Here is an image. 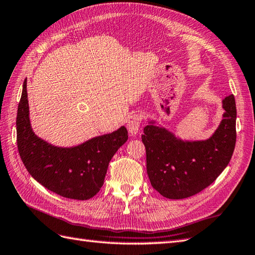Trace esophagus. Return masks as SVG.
Instances as JSON below:
<instances>
[{"label": "esophagus", "instance_id": "obj_1", "mask_svg": "<svg viewBox=\"0 0 255 255\" xmlns=\"http://www.w3.org/2000/svg\"><path fill=\"white\" fill-rule=\"evenodd\" d=\"M141 122H142V116L141 114H138V113L132 114V115L128 118L126 126L129 133H130L131 136H134V134L138 133Z\"/></svg>", "mask_w": 255, "mask_h": 255}]
</instances>
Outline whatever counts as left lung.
I'll return each instance as SVG.
<instances>
[{
  "mask_svg": "<svg viewBox=\"0 0 255 255\" xmlns=\"http://www.w3.org/2000/svg\"><path fill=\"white\" fill-rule=\"evenodd\" d=\"M224 119L209 139L183 141L153 123L141 136L147 154V173L151 185L170 199L191 197L215 182L234 153L237 108L234 95L223 101Z\"/></svg>",
  "mask_w": 255,
  "mask_h": 255,
  "instance_id": "1",
  "label": "left lung"
}]
</instances>
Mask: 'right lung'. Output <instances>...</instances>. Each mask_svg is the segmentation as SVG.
Here are the masks:
<instances>
[{
  "label": "right lung",
  "instance_id": "1",
  "mask_svg": "<svg viewBox=\"0 0 255 255\" xmlns=\"http://www.w3.org/2000/svg\"><path fill=\"white\" fill-rule=\"evenodd\" d=\"M26 84L24 81L16 131L18 153L27 171L42 186L62 197H93L104 184L113 155L127 141V129L123 126L73 148L51 145L38 138L30 127Z\"/></svg>",
  "mask_w": 255,
  "mask_h": 255
}]
</instances>
